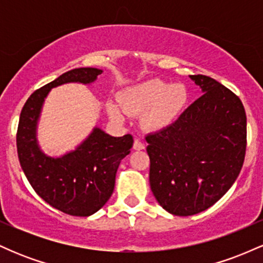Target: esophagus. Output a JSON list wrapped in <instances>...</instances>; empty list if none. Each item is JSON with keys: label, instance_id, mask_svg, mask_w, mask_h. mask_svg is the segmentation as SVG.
<instances>
[{"label": "esophagus", "instance_id": "esophagus-1", "mask_svg": "<svg viewBox=\"0 0 263 263\" xmlns=\"http://www.w3.org/2000/svg\"><path fill=\"white\" fill-rule=\"evenodd\" d=\"M134 149L135 151H141V149H144V144L142 143L140 140H135L134 142Z\"/></svg>", "mask_w": 263, "mask_h": 263}]
</instances>
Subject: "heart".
Instances as JSON below:
<instances>
[{
    "mask_svg": "<svg viewBox=\"0 0 263 263\" xmlns=\"http://www.w3.org/2000/svg\"><path fill=\"white\" fill-rule=\"evenodd\" d=\"M189 92L184 84H170L151 79L125 89L120 95V105L126 112L143 115L144 125L151 129H163L179 119L185 110ZM107 112L116 121L123 115L115 102H108Z\"/></svg>",
    "mask_w": 263,
    "mask_h": 263,
    "instance_id": "1",
    "label": "heart"
}]
</instances>
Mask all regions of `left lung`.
Wrapping results in <instances>:
<instances>
[{
    "mask_svg": "<svg viewBox=\"0 0 263 263\" xmlns=\"http://www.w3.org/2000/svg\"><path fill=\"white\" fill-rule=\"evenodd\" d=\"M203 95L176 122L146 137L149 185L170 214L206 210L231 188L246 151V114L240 99L205 75H189Z\"/></svg>",
    "mask_w": 263,
    "mask_h": 263,
    "instance_id": "obj_1",
    "label": "left lung"
}]
</instances>
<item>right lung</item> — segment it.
Here are the masks:
<instances>
[{
    "label": "right lung",
    "mask_w": 263,
    "mask_h": 263,
    "mask_svg": "<svg viewBox=\"0 0 263 263\" xmlns=\"http://www.w3.org/2000/svg\"><path fill=\"white\" fill-rule=\"evenodd\" d=\"M102 74L98 68H77L32 93L20 116L17 152L21 167L45 203L73 216H90L107 203L121 159L129 153L131 135L112 137L98 126L74 149L49 156L38 142V123L50 90L64 84L91 85Z\"/></svg>",
    "instance_id": "obj_1"
}]
</instances>
